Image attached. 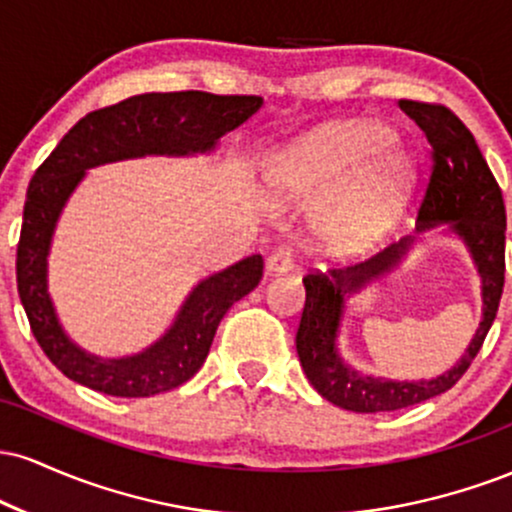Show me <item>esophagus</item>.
Returning <instances> with one entry per match:
<instances>
[{
	"instance_id": "obj_1",
	"label": "esophagus",
	"mask_w": 512,
	"mask_h": 512,
	"mask_svg": "<svg viewBox=\"0 0 512 512\" xmlns=\"http://www.w3.org/2000/svg\"><path fill=\"white\" fill-rule=\"evenodd\" d=\"M293 269V252L289 248H279L274 250L272 255L267 257V264H264V272L269 276L276 274H286Z\"/></svg>"
}]
</instances>
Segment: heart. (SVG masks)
<instances>
[{
    "instance_id": "obj_1",
    "label": "heart",
    "mask_w": 512,
    "mask_h": 512,
    "mask_svg": "<svg viewBox=\"0 0 512 512\" xmlns=\"http://www.w3.org/2000/svg\"><path fill=\"white\" fill-rule=\"evenodd\" d=\"M387 142L390 132L378 122H334L317 129L276 158L269 175L272 195L279 202L327 195ZM414 178V163L404 151H379L354 173L342 195L322 214L320 236L325 245L356 255L378 243L402 214Z\"/></svg>"
}]
</instances>
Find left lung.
I'll use <instances>...</instances> for the list:
<instances>
[{"label": "left lung", "mask_w": 512, "mask_h": 512, "mask_svg": "<svg viewBox=\"0 0 512 512\" xmlns=\"http://www.w3.org/2000/svg\"><path fill=\"white\" fill-rule=\"evenodd\" d=\"M399 108L421 127L433 146V173L416 219V231L426 233L445 226V233L460 238L481 281V322L460 361L436 378L392 380L361 373L339 351L346 301L399 269L419 240L407 236L356 267L305 276V308L296 334L303 373L327 402L356 414L404 409L448 392L479 354L496 320L505 279L503 195L472 132L443 105L399 101Z\"/></svg>", "instance_id": "1"}]
</instances>
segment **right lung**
<instances>
[{
  "mask_svg": "<svg viewBox=\"0 0 512 512\" xmlns=\"http://www.w3.org/2000/svg\"><path fill=\"white\" fill-rule=\"evenodd\" d=\"M262 108L257 96L204 91L142 93L81 117L35 170L26 192L16 284L40 349L74 383L113 397H151L175 390L202 368L223 315L262 279V255L199 279L156 342L129 356H98L64 332L50 296L48 260L69 197L86 170L144 156L214 154L223 134Z\"/></svg>",
  "mask_w": 512,
  "mask_h": 512,
  "instance_id": "obj_1",
  "label": "right lung"
}]
</instances>
